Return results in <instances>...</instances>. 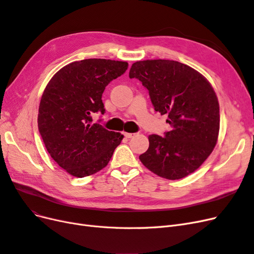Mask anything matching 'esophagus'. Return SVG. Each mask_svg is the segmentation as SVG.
<instances>
[{"label":"esophagus","instance_id":"esophagus-1","mask_svg":"<svg viewBox=\"0 0 254 254\" xmlns=\"http://www.w3.org/2000/svg\"><path fill=\"white\" fill-rule=\"evenodd\" d=\"M124 135L125 137H127V139H131L132 136L135 135V133H128V132H124Z\"/></svg>","mask_w":254,"mask_h":254}]
</instances>
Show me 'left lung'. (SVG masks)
I'll use <instances>...</instances> for the list:
<instances>
[{
	"instance_id": "left-lung-1",
	"label": "left lung",
	"mask_w": 254,
	"mask_h": 254,
	"mask_svg": "<svg viewBox=\"0 0 254 254\" xmlns=\"http://www.w3.org/2000/svg\"><path fill=\"white\" fill-rule=\"evenodd\" d=\"M129 77L148 90L153 108L167 115L172 127L164 136H148L141 162L170 180L195 172L211 155L219 132V104L210 82L190 66L165 59L136 61Z\"/></svg>"
}]
</instances>
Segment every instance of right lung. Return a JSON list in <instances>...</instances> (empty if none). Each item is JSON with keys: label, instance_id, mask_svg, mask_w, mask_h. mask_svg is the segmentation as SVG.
<instances>
[{"label": "right lung", "instance_id": "1", "mask_svg": "<svg viewBox=\"0 0 254 254\" xmlns=\"http://www.w3.org/2000/svg\"><path fill=\"white\" fill-rule=\"evenodd\" d=\"M127 68L125 61H75L59 70L45 88L38 128L51 157L70 175L82 178L103 170L121 144L123 134L92 124V114L105 113V88Z\"/></svg>", "mask_w": 254, "mask_h": 254}]
</instances>
